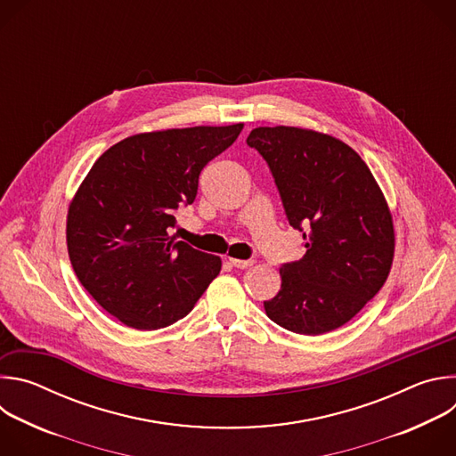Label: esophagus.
Segmentation results:
<instances>
[{
    "label": "esophagus",
    "mask_w": 456,
    "mask_h": 456,
    "mask_svg": "<svg viewBox=\"0 0 456 456\" xmlns=\"http://www.w3.org/2000/svg\"><path fill=\"white\" fill-rule=\"evenodd\" d=\"M229 262L236 267V269H247L254 265V259H236V257H229Z\"/></svg>",
    "instance_id": "esophagus-1"
}]
</instances>
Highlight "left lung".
<instances>
[{
    "mask_svg": "<svg viewBox=\"0 0 456 456\" xmlns=\"http://www.w3.org/2000/svg\"><path fill=\"white\" fill-rule=\"evenodd\" d=\"M247 144L265 159L305 256L280 269L264 301L280 327L319 336L348 322L384 285L394 262L392 213L364 160L312 129L254 127Z\"/></svg>",
    "mask_w": 456,
    "mask_h": 456,
    "instance_id": "obj_1",
    "label": "left lung"
}]
</instances>
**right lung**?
<instances>
[{"mask_svg": "<svg viewBox=\"0 0 456 456\" xmlns=\"http://www.w3.org/2000/svg\"><path fill=\"white\" fill-rule=\"evenodd\" d=\"M243 124L139 134L104 151L69 208L70 262L90 296L126 327L157 330L187 315L222 259L175 241V213Z\"/></svg>", "mask_w": 456, "mask_h": 456, "instance_id": "add662e5", "label": "right lung"}]
</instances>
